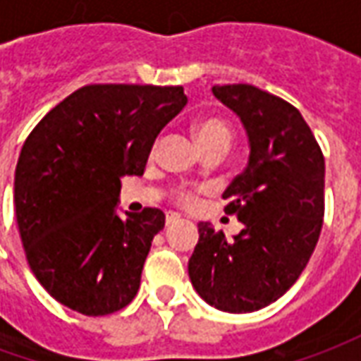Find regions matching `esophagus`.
<instances>
[{
  "mask_svg": "<svg viewBox=\"0 0 361 361\" xmlns=\"http://www.w3.org/2000/svg\"><path fill=\"white\" fill-rule=\"evenodd\" d=\"M178 220H181V216L178 212H166V226H172Z\"/></svg>",
  "mask_w": 361,
  "mask_h": 361,
  "instance_id": "obj_1",
  "label": "esophagus"
}]
</instances>
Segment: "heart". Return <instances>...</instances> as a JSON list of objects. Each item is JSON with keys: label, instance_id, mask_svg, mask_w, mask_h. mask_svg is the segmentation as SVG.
<instances>
[{"label": "heart", "instance_id": "b5f03b06", "mask_svg": "<svg viewBox=\"0 0 361 361\" xmlns=\"http://www.w3.org/2000/svg\"><path fill=\"white\" fill-rule=\"evenodd\" d=\"M193 133H195V139L199 142V147L203 150L207 149H222L228 150L230 145H232V139H234V131L228 123L226 119L216 118H203L197 121L193 126ZM158 145V142H157ZM154 145V149H157ZM204 188H178L176 189V199L178 203L185 204V207H191L199 201V195L203 193Z\"/></svg>", "mask_w": 361, "mask_h": 361}]
</instances>
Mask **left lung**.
Segmentation results:
<instances>
[{"mask_svg": "<svg viewBox=\"0 0 361 361\" xmlns=\"http://www.w3.org/2000/svg\"><path fill=\"white\" fill-rule=\"evenodd\" d=\"M250 137L247 168L224 191L226 214L243 230L226 240L209 222L189 259V279L204 302L250 313L276 302L300 279L325 216V158L302 114L251 85L212 87Z\"/></svg>", "mask_w": 361, "mask_h": 361, "instance_id": "obj_1", "label": "left lung"}]
</instances>
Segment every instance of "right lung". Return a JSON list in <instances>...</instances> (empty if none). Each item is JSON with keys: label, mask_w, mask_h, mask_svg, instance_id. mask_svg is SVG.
<instances>
[{"label": "right lung", "mask_w": 361, "mask_h": 361, "mask_svg": "<svg viewBox=\"0 0 361 361\" xmlns=\"http://www.w3.org/2000/svg\"><path fill=\"white\" fill-rule=\"evenodd\" d=\"M188 104L183 87L87 85L30 131L15 170V212L28 267L69 310L100 317L141 286L164 212H116L123 176H142L162 127Z\"/></svg>", "instance_id": "obj_1"}]
</instances>
